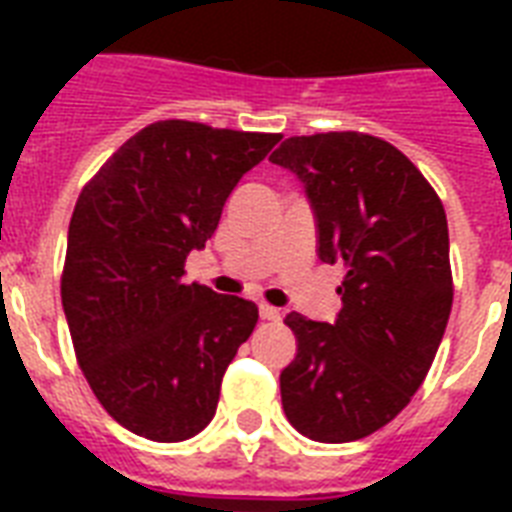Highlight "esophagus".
Listing matches in <instances>:
<instances>
[{
	"mask_svg": "<svg viewBox=\"0 0 512 512\" xmlns=\"http://www.w3.org/2000/svg\"><path fill=\"white\" fill-rule=\"evenodd\" d=\"M260 319L281 321V311H279V308H273V305H268V303H260Z\"/></svg>",
	"mask_w": 512,
	"mask_h": 512,
	"instance_id": "obj_1",
	"label": "esophagus"
}]
</instances>
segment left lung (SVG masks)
<instances>
[{
  "mask_svg": "<svg viewBox=\"0 0 512 512\" xmlns=\"http://www.w3.org/2000/svg\"><path fill=\"white\" fill-rule=\"evenodd\" d=\"M271 162L305 185L319 257L345 265L335 324L289 313L281 406L321 444L372 436L425 380L452 311L444 204L396 146L364 132L287 138Z\"/></svg>",
  "mask_w": 512,
  "mask_h": 512,
  "instance_id": "1",
  "label": "left lung"
}]
</instances>
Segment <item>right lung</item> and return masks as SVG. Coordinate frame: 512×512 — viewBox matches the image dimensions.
<instances>
[{
  "instance_id": "obj_1",
  "label": "right lung",
  "mask_w": 512,
  "mask_h": 512,
  "mask_svg": "<svg viewBox=\"0 0 512 512\" xmlns=\"http://www.w3.org/2000/svg\"><path fill=\"white\" fill-rule=\"evenodd\" d=\"M281 135L167 119L143 127L76 199L60 297L76 361L135 436L175 444L215 417L220 382L257 305L185 284L225 199Z\"/></svg>"
}]
</instances>
